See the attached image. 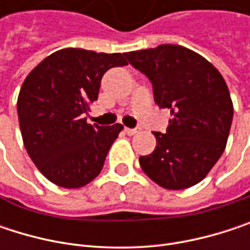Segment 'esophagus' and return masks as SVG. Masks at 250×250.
<instances>
[{
  "mask_svg": "<svg viewBox=\"0 0 250 250\" xmlns=\"http://www.w3.org/2000/svg\"><path fill=\"white\" fill-rule=\"evenodd\" d=\"M125 131L128 134V136H133V134L139 133V128H130V127H125Z\"/></svg>",
  "mask_w": 250,
  "mask_h": 250,
  "instance_id": "1",
  "label": "esophagus"
}]
</instances>
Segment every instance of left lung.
<instances>
[{"label": "left lung", "instance_id": "1", "mask_svg": "<svg viewBox=\"0 0 250 250\" xmlns=\"http://www.w3.org/2000/svg\"><path fill=\"white\" fill-rule=\"evenodd\" d=\"M125 56L150 79L155 103L172 116L165 133H153L155 150L139 158L143 172L167 189L198 184L225 152L233 120L225 78L206 58L179 44Z\"/></svg>", "mask_w": 250, "mask_h": 250}]
</instances>
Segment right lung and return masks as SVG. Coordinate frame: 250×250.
Here are the masks:
<instances>
[{"label": "right lung", "mask_w": 250, "mask_h": 250, "mask_svg": "<svg viewBox=\"0 0 250 250\" xmlns=\"http://www.w3.org/2000/svg\"><path fill=\"white\" fill-rule=\"evenodd\" d=\"M125 53L61 49L24 79L17 113L25 150L37 169L62 188H81L97 178L122 125L86 123L103 75L125 66Z\"/></svg>", "instance_id": "obj_1"}]
</instances>
